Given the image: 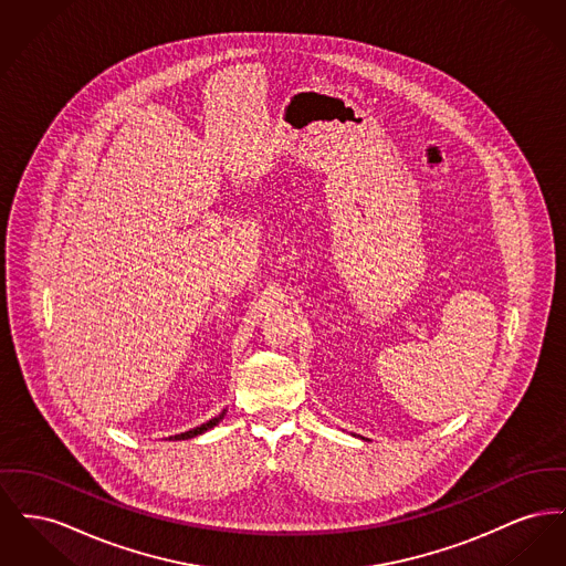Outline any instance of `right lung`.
Listing matches in <instances>:
<instances>
[{
    "instance_id": "obj_1",
    "label": "right lung",
    "mask_w": 566,
    "mask_h": 566,
    "mask_svg": "<svg viewBox=\"0 0 566 566\" xmlns=\"http://www.w3.org/2000/svg\"><path fill=\"white\" fill-rule=\"evenodd\" d=\"M222 417H224V412H220L218 417H213L211 421H207V423H202L199 428H195V430H190V432L177 433V436H172L175 440H188V438H195V436H199V433L207 432L209 428H213V426H218L220 421H222Z\"/></svg>"
}]
</instances>
